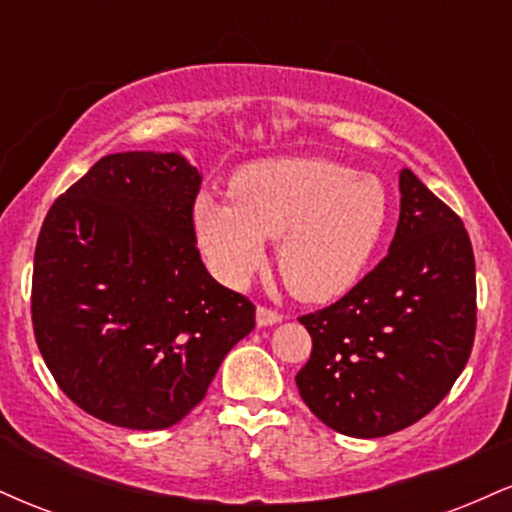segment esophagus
<instances>
[{
  "mask_svg": "<svg viewBox=\"0 0 512 512\" xmlns=\"http://www.w3.org/2000/svg\"><path fill=\"white\" fill-rule=\"evenodd\" d=\"M281 313H276V310L267 308V305H257V325L260 327H269V325H276V322H281Z\"/></svg>",
  "mask_w": 512,
  "mask_h": 512,
  "instance_id": "obj_1",
  "label": "esophagus"
}]
</instances>
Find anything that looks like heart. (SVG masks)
<instances>
[{"instance_id":"obj_1","label":"heart","mask_w":512,"mask_h":512,"mask_svg":"<svg viewBox=\"0 0 512 512\" xmlns=\"http://www.w3.org/2000/svg\"><path fill=\"white\" fill-rule=\"evenodd\" d=\"M228 199L202 195L195 231L226 284H243L276 240V269L303 301H327L363 272L387 223L380 178L327 158H274L240 168Z\"/></svg>"}]
</instances>
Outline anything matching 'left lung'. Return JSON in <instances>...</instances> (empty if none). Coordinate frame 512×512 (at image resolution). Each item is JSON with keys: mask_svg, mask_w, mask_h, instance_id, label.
I'll use <instances>...</instances> for the list:
<instances>
[{"mask_svg": "<svg viewBox=\"0 0 512 512\" xmlns=\"http://www.w3.org/2000/svg\"><path fill=\"white\" fill-rule=\"evenodd\" d=\"M390 252L337 303L298 317L313 339L296 385L322 424L351 438L402 431L467 366L477 274L467 228L404 168Z\"/></svg>", "mask_w": 512, "mask_h": 512, "instance_id": "obj_1", "label": "left lung"}]
</instances>
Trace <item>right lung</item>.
Returning a JSON list of instances; mask_svg holds the SVG:
<instances>
[{"mask_svg": "<svg viewBox=\"0 0 512 512\" xmlns=\"http://www.w3.org/2000/svg\"><path fill=\"white\" fill-rule=\"evenodd\" d=\"M199 185L180 154H110L55 199L40 228L35 342L64 395L105 424H178L255 327V305L199 257Z\"/></svg>", "mask_w": 512, "mask_h": 512, "instance_id": "obj_1", "label": "right lung"}]
</instances>
